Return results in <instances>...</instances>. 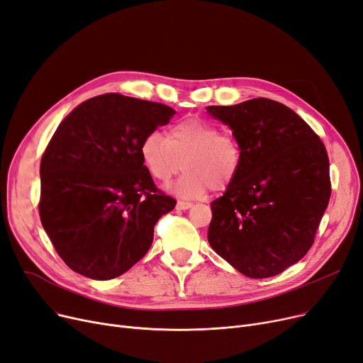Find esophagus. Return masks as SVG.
Segmentation results:
<instances>
[{
    "label": "esophagus",
    "mask_w": 363,
    "mask_h": 363,
    "mask_svg": "<svg viewBox=\"0 0 363 363\" xmlns=\"http://www.w3.org/2000/svg\"><path fill=\"white\" fill-rule=\"evenodd\" d=\"M191 206H193V203H191V201L178 200V203H177V208H178L179 211H186V209H190Z\"/></svg>",
    "instance_id": "obj_1"
}]
</instances>
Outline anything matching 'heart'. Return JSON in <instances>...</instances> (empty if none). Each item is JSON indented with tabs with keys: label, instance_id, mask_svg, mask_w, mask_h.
I'll return each mask as SVG.
<instances>
[{
	"label": "heart",
	"instance_id": "1",
	"mask_svg": "<svg viewBox=\"0 0 363 363\" xmlns=\"http://www.w3.org/2000/svg\"><path fill=\"white\" fill-rule=\"evenodd\" d=\"M139 151L151 178L162 184L175 177L184 162L186 172L175 191L185 197H199L209 188L225 190L238 178L243 162L239 140L199 117L175 123L167 138L159 132L148 133Z\"/></svg>",
	"mask_w": 363,
	"mask_h": 363
}]
</instances>
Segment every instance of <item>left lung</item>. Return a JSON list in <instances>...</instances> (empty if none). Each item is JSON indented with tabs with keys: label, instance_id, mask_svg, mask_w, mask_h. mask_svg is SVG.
Segmentation results:
<instances>
[{
	"label": "left lung",
	"instance_id": "8db88e82",
	"mask_svg": "<svg viewBox=\"0 0 363 363\" xmlns=\"http://www.w3.org/2000/svg\"><path fill=\"white\" fill-rule=\"evenodd\" d=\"M206 109L243 150L238 178L211 203L208 240L242 274L276 276L307 254L328 208L326 148L301 117L272 99Z\"/></svg>",
	"mask_w": 363,
	"mask_h": 363
}]
</instances>
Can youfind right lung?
<instances>
[{"mask_svg": "<svg viewBox=\"0 0 363 363\" xmlns=\"http://www.w3.org/2000/svg\"><path fill=\"white\" fill-rule=\"evenodd\" d=\"M175 109L120 93L87 99L62 120L40 166L41 224L59 257L94 280L121 276L175 208L140 159V143Z\"/></svg>", "mask_w": 363, "mask_h": 363, "instance_id": "add662e5", "label": "right lung"}]
</instances>
